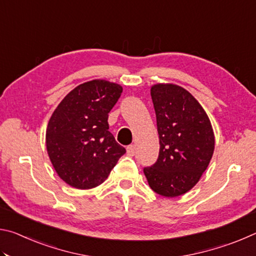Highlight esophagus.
<instances>
[{"label": "esophagus", "mask_w": 256, "mask_h": 256, "mask_svg": "<svg viewBox=\"0 0 256 256\" xmlns=\"http://www.w3.org/2000/svg\"><path fill=\"white\" fill-rule=\"evenodd\" d=\"M126 152H128V156H131V157H133L134 154H136V146H128L126 148Z\"/></svg>", "instance_id": "obj_1"}]
</instances>
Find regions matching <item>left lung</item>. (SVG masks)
<instances>
[{
    "label": "left lung",
    "mask_w": 256,
    "mask_h": 256,
    "mask_svg": "<svg viewBox=\"0 0 256 256\" xmlns=\"http://www.w3.org/2000/svg\"><path fill=\"white\" fill-rule=\"evenodd\" d=\"M159 156L144 172L159 196H180L194 188L209 166L214 134L206 110L188 90L172 84L151 86Z\"/></svg>",
    "instance_id": "1"
}]
</instances>
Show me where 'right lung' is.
<instances>
[{
  "label": "right lung",
  "mask_w": 256,
  "mask_h": 256,
  "mask_svg": "<svg viewBox=\"0 0 256 256\" xmlns=\"http://www.w3.org/2000/svg\"><path fill=\"white\" fill-rule=\"evenodd\" d=\"M123 88L106 80L76 86L58 104L46 130L47 154L58 175L79 190L105 182L126 152L108 131V112Z\"/></svg>",
  "instance_id": "1"
}]
</instances>
